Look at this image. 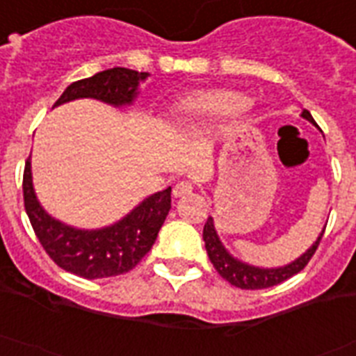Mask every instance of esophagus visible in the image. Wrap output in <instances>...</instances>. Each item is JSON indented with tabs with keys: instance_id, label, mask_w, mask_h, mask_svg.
Wrapping results in <instances>:
<instances>
[{
	"instance_id": "34e87169",
	"label": "esophagus",
	"mask_w": 356,
	"mask_h": 356,
	"mask_svg": "<svg viewBox=\"0 0 356 356\" xmlns=\"http://www.w3.org/2000/svg\"><path fill=\"white\" fill-rule=\"evenodd\" d=\"M193 193V184L189 181H180V184L175 185V189H172V196L175 198H184V196L191 195Z\"/></svg>"
}]
</instances>
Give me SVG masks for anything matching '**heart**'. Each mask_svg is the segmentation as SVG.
Listing matches in <instances>:
<instances>
[{
	"instance_id": "obj_1",
	"label": "heart",
	"mask_w": 356,
	"mask_h": 356,
	"mask_svg": "<svg viewBox=\"0 0 356 356\" xmlns=\"http://www.w3.org/2000/svg\"><path fill=\"white\" fill-rule=\"evenodd\" d=\"M248 105L249 98L238 90H205L181 99L175 107V116L178 120L225 118V116H236L245 111Z\"/></svg>"
}]
</instances>
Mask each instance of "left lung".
I'll list each match as a JSON object with an SVG mask.
<instances>
[{"label": "left lung", "mask_w": 356, "mask_h": 356, "mask_svg": "<svg viewBox=\"0 0 356 356\" xmlns=\"http://www.w3.org/2000/svg\"><path fill=\"white\" fill-rule=\"evenodd\" d=\"M302 118H305L307 122L316 125L313 116H311V113L309 111H305V108L302 111ZM324 231L320 233V236L316 238V242L313 243L304 254H300V257L296 258L295 262H291L287 264V266L282 267H257L234 258L233 254L225 249V245L218 238V233H216V229H214V222L211 216L207 218V222H205L204 225V242L205 249H207V254H209L211 264H213L214 269L218 271L220 277L225 278L231 286H236L240 287V289H266V287L278 286V284H282V282L291 278L293 275H296V273H300L302 269L307 266L311 257L315 254L320 240L324 236Z\"/></svg>", "instance_id": "left-lung-1"}]
</instances>
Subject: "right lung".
<instances>
[{
    "label": "right lung",
    "mask_w": 356,
    "mask_h": 356,
    "mask_svg": "<svg viewBox=\"0 0 356 356\" xmlns=\"http://www.w3.org/2000/svg\"><path fill=\"white\" fill-rule=\"evenodd\" d=\"M149 72L114 67L90 78L70 83L54 107L72 99L94 98L114 107L131 105L138 96V85ZM23 200L38 240L65 271L81 278H108L131 271L151 251L158 231L171 209V187L154 193L138 204L127 216L102 229H76L52 218L34 193L31 158L23 172Z\"/></svg>",
    "instance_id": "obj_1"
}]
</instances>
